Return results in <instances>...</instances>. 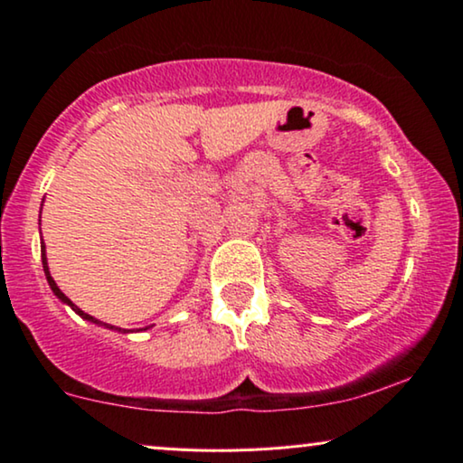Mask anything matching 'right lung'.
<instances>
[{"mask_svg":"<svg viewBox=\"0 0 463 463\" xmlns=\"http://www.w3.org/2000/svg\"><path fill=\"white\" fill-rule=\"evenodd\" d=\"M40 250H43V265H44V273H46V279H49V286H51V288H52V292H55V295H57V297H60V299H61L63 303H68V306H70V307H72L76 314H79V316H83V318H85V320H91V323L104 325V326H107V329H115V326H110V325H107V323H100V320H96V318H93V316H90V314H85V312H83V309H79V307H76V306H74V303H72V301H70L66 295H63V292L60 290V286H57V284H55V279H52V278H51V273H49V265H46V254H44V243H43V248H40ZM119 331H121V329H119Z\"/></svg>","mask_w":463,"mask_h":463,"instance_id":"obj_1","label":"right lung"}]
</instances>
